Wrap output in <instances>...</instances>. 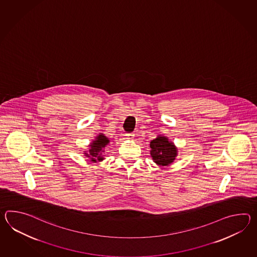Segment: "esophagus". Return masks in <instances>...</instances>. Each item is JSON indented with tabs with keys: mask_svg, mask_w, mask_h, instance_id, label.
<instances>
[{
	"mask_svg": "<svg viewBox=\"0 0 257 257\" xmlns=\"http://www.w3.org/2000/svg\"><path fill=\"white\" fill-rule=\"evenodd\" d=\"M125 137L127 139L133 140L134 137H135V134H133V133H127V134H125Z\"/></svg>",
	"mask_w": 257,
	"mask_h": 257,
	"instance_id": "1",
	"label": "esophagus"
}]
</instances>
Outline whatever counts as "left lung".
<instances>
[{
  "mask_svg": "<svg viewBox=\"0 0 257 257\" xmlns=\"http://www.w3.org/2000/svg\"><path fill=\"white\" fill-rule=\"evenodd\" d=\"M150 154L155 163L158 165L167 166L175 160L177 150L173 143L170 142L165 137H158L150 142Z\"/></svg>",
  "mask_w": 257,
  "mask_h": 257,
  "instance_id": "obj_1",
  "label": "left lung"
}]
</instances>
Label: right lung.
Here are the masks:
<instances>
[{
    "label": "right lung",
    "instance_id": "obj_1",
    "mask_svg": "<svg viewBox=\"0 0 257 257\" xmlns=\"http://www.w3.org/2000/svg\"><path fill=\"white\" fill-rule=\"evenodd\" d=\"M109 142L108 138L104 137L103 135H99L97 137L96 141H93L91 144V149H89V154H86L88 158H91L92 161H100L103 160L102 153L103 149L107 146V144ZM86 154V153H85ZM92 157H90V156Z\"/></svg>",
    "mask_w": 257,
    "mask_h": 257
}]
</instances>
